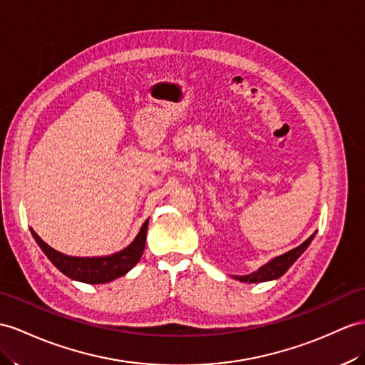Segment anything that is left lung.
<instances>
[{"mask_svg":"<svg viewBox=\"0 0 365 365\" xmlns=\"http://www.w3.org/2000/svg\"><path fill=\"white\" fill-rule=\"evenodd\" d=\"M314 235H316V232L309 238H307L300 246H297V247H294V250H291L279 257H274V259L266 262L257 271H254L251 274H246V275H232V277L237 279L238 282H243V283H260V282H269V280H275V279L282 277V275L291 268L292 263H294L299 257L305 252L307 247L311 245V242H313Z\"/></svg>","mask_w":365,"mask_h":365,"instance_id":"left-lung-1","label":"left lung"}]
</instances>
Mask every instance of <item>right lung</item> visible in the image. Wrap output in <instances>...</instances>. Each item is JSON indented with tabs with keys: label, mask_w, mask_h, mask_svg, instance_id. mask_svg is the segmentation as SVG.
Returning <instances> with one entry per match:
<instances>
[{
	"label": "right lung",
	"mask_w": 365,
	"mask_h": 365,
	"mask_svg": "<svg viewBox=\"0 0 365 365\" xmlns=\"http://www.w3.org/2000/svg\"><path fill=\"white\" fill-rule=\"evenodd\" d=\"M148 229V220L140 226L135 240L122 251H118L110 255L101 257H73L56 251L48 243L37 235L34 229L31 234L35 242L40 246V250L48 257L49 262L56 268L68 275L69 279L90 283V285H99V283H108L115 279L125 275L131 268H135L136 263L140 260L145 250V237Z\"/></svg>",
	"instance_id": "obj_1"
}]
</instances>
